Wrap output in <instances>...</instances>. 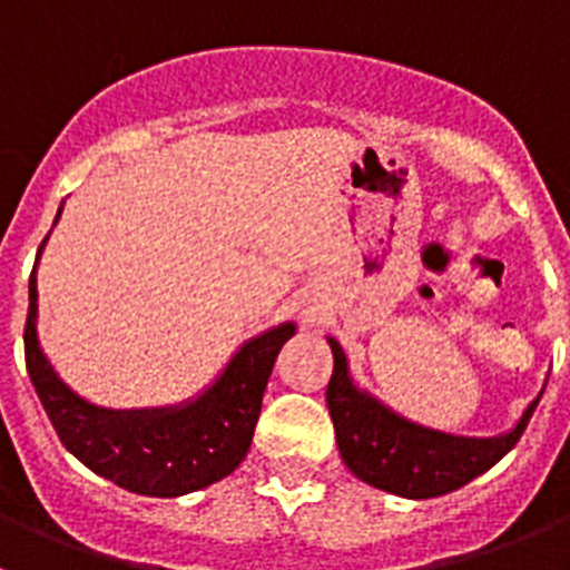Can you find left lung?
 I'll return each instance as SVG.
<instances>
[{"mask_svg":"<svg viewBox=\"0 0 570 570\" xmlns=\"http://www.w3.org/2000/svg\"><path fill=\"white\" fill-rule=\"evenodd\" d=\"M334 351L328 400L336 445L347 471L380 491L405 500H431L468 485L493 468L520 442L537 400L522 411L517 425L500 436H454L405 420L376 396L362 391L347 371V356L340 342L328 336Z\"/></svg>","mask_w":570,"mask_h":570,"instance_id":"obj_1","label":"left lung"}]
</instances>
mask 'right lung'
Wrapping results in <instances>:
<instances>
[{
    "mask_svg": "<svg viewBox=\"0 0 570 570\" xmlns=\"http://www.w3.org/2000/svg\"><path fill=\"white\" fill-rule=\"evenodd\" d=\"M45 242L48 236L39 245L37 265ZM37 265L28 282L24 365L50 425L57 428L70 454L114 485L142 497H183L214 485L239 468L254 440L262 394L276 356L296 334L294 322H282L245 342L203 394L168 407L114 411L73 394L42 354L37 334Z\"/></svg>",
    "mask_w": 570,
    "mask_h": 570,
    "instance_id": "1",
    "label": "right lung"
}]
</instances>
